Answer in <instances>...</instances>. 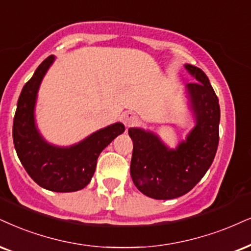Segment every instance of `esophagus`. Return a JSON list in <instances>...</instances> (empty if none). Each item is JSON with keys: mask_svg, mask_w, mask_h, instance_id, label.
Wrapping results in <instances>:
<instances>
[{"mask_svg": "<svg viewBox=\"0 0 251 251\" xmlns=\"http://www.w3.org/2000/svg\"><path fill=\"white\" fill-rule=\"evenodd\" d=\"M137 121V115L132 111H126L122 115V122L126 126H130Z\"/></svg>", "mask_w": 251, "mask_h": 251, "instance_id": "34e87169", "label": "esophagus"}]
</instances>
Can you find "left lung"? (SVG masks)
<instances>
[{
	"mask_svg": "<svg viewBox=\"0 0 251 251\" xmlns=\"http://www.w3.org/2000/svg\"><path fill=\"white\" fill-rule=\"evenodd\" d=\"M197 82L187 83L186 97L196 126L176 149H170L150 130L129 128L134 143L130 175L147 197L169 200L190 192L212 165L219 144L220 106L202 70L185 64Z\"/></svg>",
	"mask_w": 251,
	"mask_h": 251,
	"instance_id": "obj_1",
	"label": "left lung"
}]
</instances>
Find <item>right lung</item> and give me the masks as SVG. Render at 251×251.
Masks as SVG:
<instances>
[{"label":"right lung","instance_id":"add662e5","mask_svg":"<svg viewBox=\"0 0 251 251\" xmlns=\"http://www.w3.org/2000/svg\"><path fill=\"white\" fill-rule=\"evenodd\" d=\"M54 59V55L46 58L22 89L12 138L22 165L39 186L53 192H75L89 184L102 150L125 131V126L116 122L70 147L49 143L37 128L35 108L40 83Z\"/></svg>","mask_w":251,"mask_h":251}]
</instances>
